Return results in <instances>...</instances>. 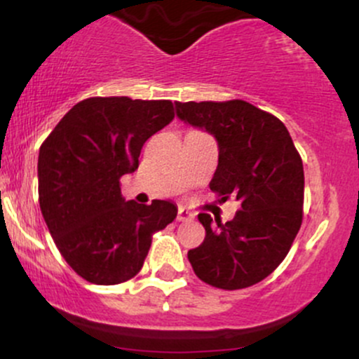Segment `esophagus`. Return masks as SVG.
I'll return each instance as SVG.
<instances>
[{
  "instance_id": "esophagus-1",
  "label": "esophagus",
  "mask_w": 359,
  "mask_h": 359,
  "mask_svg": "<svg viewBox=\"0 0 359 359\" xmlns=\"http://www.w3.org/2000/svg\"><path fill=\"white\" fill-rule=\"evenodd\" d=\"M192 217H194V214L189 211L187 208H182V205H180L179 211H177V219H179V221H192Z\"/></svg>"
}]
</instances>
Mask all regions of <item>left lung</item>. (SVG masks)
I'll use <instances>...</instances> for the list:
<instances>
[{
	"instance_id": "1",
	"label": "left lung",
	"mask_w": 359,
	"mask_h": 359,
	"mask_svg": "<svg viewBox=\"0 0 359 359\" xmlns=\"http://www.w3.org/2000/svg\"><path fill=\"white\" fill-rule=\"evenodd\" d=\"M175 113L216 138L219 156L209 187L222 203L233 196L241 204L226 224L199 214L205 238L189 250V262L212 287L255 285L282 263L302 224V158L285 125L246 101L175 102Z\"/></svg>"
}]
</instances>
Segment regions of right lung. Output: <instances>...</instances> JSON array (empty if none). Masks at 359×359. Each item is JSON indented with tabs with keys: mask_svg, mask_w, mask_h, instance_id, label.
<instances>
[{
	"mask_svg": "<svg viewBox=\"0 0 359 359\" xmlns=\"http://www.w3.org/2000/svg\"><path fill=\"white\" fill-rule=\"evenodd\" d=\"M174 119L170 101L89 97L60 119L39 154L42 216L65 262L96 285L142 270L151 234L177 216L172 201H125L119 179L138 168L151 135Z\"/></svg>",
	"mask_w": 359,
	"mask_h": 359,
	"instance_id": "right-lung-1",
	"label": "right lung"
}]
</instances>
